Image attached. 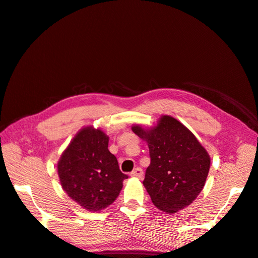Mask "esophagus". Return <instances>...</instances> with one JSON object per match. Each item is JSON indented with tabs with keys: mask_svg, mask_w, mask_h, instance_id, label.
<instances>
[{
	"mask_svg": "<svg viewBox=\"0 0 258 258\" xmlns=\"http://www.w3.org/2000/svg\"><path fill=\"white\" fill-rule=\"evenodd\" d=\"M131 176H134V177H138V178H142V177L144 176V172H143V169L140 168V167L135 168L134 171L131 172Z\"/></svg>",
	"mask_w": 258,
	"mask_h": 258,
	"instance_id": "obj_1",
	"label": "esophagus"
}]
</instances>
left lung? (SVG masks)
Here are the masks:
<instances>
[{"mask_svg": "<svg viewBox=\"0 0 258 258\" xmlns=\"http://www.w3.org/2000/svg\"><path fill=\"white\" fill-rule=\"evenodd\" d=\"M133 131L149 148L150 165L143 183L154 206L174 213L191 205L210 169V156L196 136L171 115L160 116L150 129L133 125Z\"/></svg>", "mask_w": 258, "mask_h": 258, "instance_id": "8db88e82", "label": "left lung"}]
</instances>
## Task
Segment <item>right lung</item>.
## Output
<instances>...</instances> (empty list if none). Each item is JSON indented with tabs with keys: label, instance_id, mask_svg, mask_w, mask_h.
Listing matches in <instances>:
<instances>
[{
	"label": "right lung",
	"instance_id": "add662e5",
	"mask_svg": "<svg viewBox=\"0 0 258 258\" xmlns=\"http://www.w3.org/2000/svg\"><path fill=\"white\" fill-rule=\"evenodd\" d=\"M109 137L100 129H81L57 165L61 187L72 200L89 211L112 205L128 175L108 149Z\"/></svg>",
	"mask_w": 258,
	"mask_h": 258
}]
</instances>
